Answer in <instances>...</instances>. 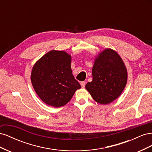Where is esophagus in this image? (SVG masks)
<instances>
[{"instance_id":"34e87169","label":"esophagus","mask_w":152,"mask_h":152,"mask_svg":"<svg viewBox=\"0 0 152 152\" xmlns=\"http://www.w3.org/2000/svg\"><path fill=\"white\" fill-rule=\"evenodd\" d=\"M86 82L85 81H83V82H80V85H81L82 88H84V87H85V86H86Z\"/></svg>"}]
</instances>
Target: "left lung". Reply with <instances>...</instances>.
I'll return each instance as SVG.
<instances>
[{"label":"left lung","instance_id":"8db88e82","mask_svg":"<svg viewBox=\"0 0 152 152\" xmlns=\"http://www.w3.org/2000/svg\"><path fill=\"white\" fill-rule=\"evenodd\" d=\"M127 73L120 56L107 49L95 60L93 67V80L86 85L94 101L107 104L117 99L125 87Z\"/></svg>","mask_w":152,"mask_h":152}]
</instances>
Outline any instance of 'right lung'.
<instances>
[{"mask_svg":"<svg viewBox=\"0 0 152 152\" xmlns=\"http://www.w3.org/2000/svg\"><path fill=\"white\" fill-rule=\"evenodd\" d=\"M71 56L62 50H51L37 62L31 80L40 98L49 105L60 107L70 102L81 86L72 74Z\"/></svg>","mask_w":152,"mask_h":152,"instance_id":"obj_1","label":"right lung"}]
</instances>
